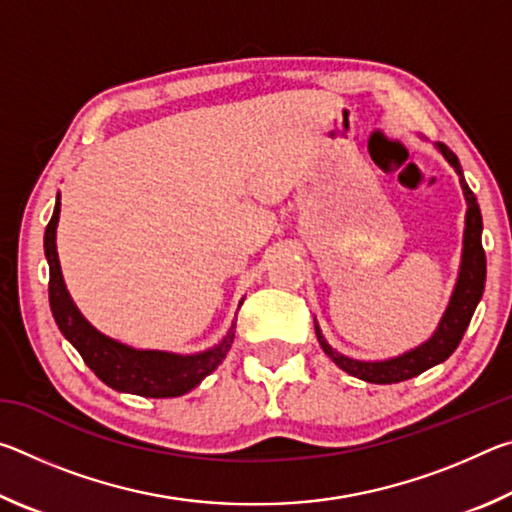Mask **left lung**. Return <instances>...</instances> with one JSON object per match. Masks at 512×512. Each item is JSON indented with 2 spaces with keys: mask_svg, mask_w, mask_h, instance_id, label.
Masks as SVG:
<instances>
[{
  "mask_svg": "<svg viewBox=\"0 0 512 512\" xmlns=\"http://www.w3.org/2000/svg\"><path fill=\"white\" fill-rule=\"evenodd\" d=\"M436 149L449 162V167L456 171L458 183H461L465 203H467V212H465L463 253H461V266H458V277H456L452 298H449L447 309L443 311V316H440V323L436 329H433V334L424 343L415 345V348L406 350L402 354H397V357L368 361V359L348 357V354L332 348L323 336V332H320L318 320L314 318L318 343L327 357L332 359L341 370L348 372V375L368 381V384H397V381L418 377L420 372L438 366V363L449 359V354H452L458 348V343H461L465 329L472 320L474 309L483 296L485 253L481 246L483 219H481L479 203H476V196L465 183L461 162H458L456 155L440 142H436Z\"/></svg>",
  "mask_w": 512,
  "mask_h": 512,
  "instance_id": "obj_1",
  "label": "left lung"
}]
</instances>
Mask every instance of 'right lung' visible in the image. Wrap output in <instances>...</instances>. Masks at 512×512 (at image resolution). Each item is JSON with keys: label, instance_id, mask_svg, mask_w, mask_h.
Segmentation results:
<instances>
[{"label": "right lung", "instance_id": "add662e5", "mask_svg": "<svg viewBox=\"0 0 512 512\" xmlns=\"http://www.w3.org/2000/svg\"><path fill=\"white\" fill-rule=\"evenodd\" d=\"M60 219V192L56 207L45 230V257L49 264V305L51 314L65 339L74 345L88 368L103 384L119 393L142 397H180L196 388L201 381L219 368L225 354L235 341L237 323L232 320L223 339L203 352L178 354L167 350H140L133 345L110 339L101 334L90 320L74 305L65 287L63 271L56 250V228ZM244 302V298H241ZM239 302V307H241Z\"/></svg>", "mask_w": 512, "mask_h": 512}]
</instances>
